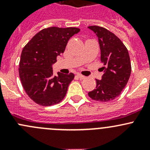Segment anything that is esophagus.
<instances>
[{"instance_id":"1","label":"esophagus","mask_w":150,"mask_h":150,"mask_svg":"<svg viewBox=\"0 0 150 150\" xmlns=\"http://www.w3.org/2000/svg\"><path fill=\"white\" fill-rule=\"evenodd\" d=\"M77 76H78L79 78H81V79H85V78H86V76H84V75H81V74H78Z\"/></svg>"}]
</instances>
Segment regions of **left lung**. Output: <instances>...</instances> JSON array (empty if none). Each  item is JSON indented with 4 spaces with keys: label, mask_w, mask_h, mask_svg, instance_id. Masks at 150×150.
I'll use <instances>...</instances> for the list:
<instances>
[{
    "label": "left lung",
    "mask_w": 150,
    "mask_h": 150,
    "mask_svg": "<svg viewBox=\"0 0 150 150\" xmlns=\"http://www.w3.org/2000/svg\"><path fill=\"white\" fill-rule=\"evenodd\" d=\"M88 28L99 38L104 75L101 81L96 79V88L88 94L93 100L110 102L120 94L129 80L131 72L129 54L120 39L110 30L96 25Z\"/></svg>",
    "instance_id": "1"
}]
</instances>
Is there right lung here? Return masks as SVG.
Here are the masks:
<instances>
[{
	"mask_svg": "<svg viewBox=\"0 0 150 150\" xmlns=\"http://www.w3.org/2000/svg\"><path fill=\"white\" fill-rule=\"evenodd\" d=\"M80 32L79 28L51 27L37 33L22 49L19 75L29 97L41 106L59 103L74 79L73 73L53 74L52 64L64 53L68 40Z\"/></svg>",
	"mask_w": 150,
	"mask_h": 150,
	"instance_id": "add662e5",
	"label": "right lung"
}]
</instances>
